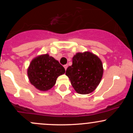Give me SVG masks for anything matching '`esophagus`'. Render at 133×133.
Returning a JSON list of instances; mask_svg holds the SVG:
<instances>
[{
  "label": "esophagus",
  "instance_id": "1",
  "mask_svg": "<svg viewBox=\"0 0 133 133\" xmlns=\"http://www.w3.org/2000/svg\"><path fill=\"white\" fill-rule=\"evenodd\" d=\"M64 68H65V70H66V69H67V68H68V65H67V64L64 65Z\"/></svg>",
  "mask_w": 133,
  "mask_h": 133
}]
</instances>
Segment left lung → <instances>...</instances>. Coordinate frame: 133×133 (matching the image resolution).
<instances>
[{
	"label": "left lung",
	"mask_w": 133,
	"mask_h": 133,
	"mask_svg": "<svg viewBox=\"0 0 133 133\" xmlns=\"http://www.w3.org/2000/svg\"><path fill=\"white\" fill-rule=\"evenodd\" d=\"M104 69L101 60L91 52H77L72 57V64L65 72L71 85L78 94H90L99 84Z\"/></svg>",
	"instance_id": "8db88e82"
}]
</instances>
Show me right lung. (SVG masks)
I'll use <instances>...</instances> for the list:
<instances>
[{"instance_id":"right-lung-1","label":"right lung","mask_w":133,"mask_h":133,"mask_svg":"<svg viewBox=\"0 0 133 133\" xmlns=\"http://www.w3.org/2000/svg\"><path fill=\"white\" fill-rule=\"evenodd\" d=\"M58 61L48 54L39 55L30 62L27 76L32 85L41 91H47L54 86L57 77L65 73Z\"/></svg>"}]
</instances>
